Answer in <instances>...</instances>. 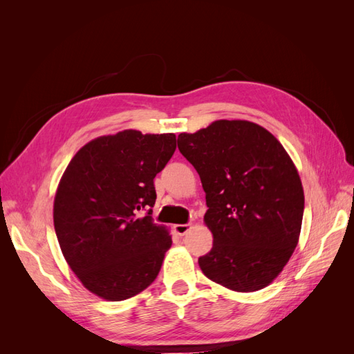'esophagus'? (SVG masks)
Listing matches in <instances>:
<instances>
[{
  "label": "esophagus",
  "mask_w": 354,
  "mask_h": 354,
  "mask_svg": "<svg viewBox=\"0 0 354 354\" xmlns=\"http://www.w3.org/2000/svg\"><path fill=\"white\" fill-rule=\"evenodd\" d=\"M190 229V224H174V232L177 234H180V236H183V234H186Z\"/></svg>",
  "instance_id": "1"
}]
</instances>
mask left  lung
Segmentation results:
<instances>
[{
  "label": "left lung",
  "mask_w": 354,
  "mask_h": 354,
  "mask_svg": "<svg viewBox=\"0 0 354 354\" xmlns=\"http://www.w3.org/2000/svg\"><path fill=\"white\" fill-rule=\"evenodd\" d=\"M205 190L212 248L199 257L208 279L238 292L273 282L295 250L304 192L294 162L266 128L220 120L177 138Z\"/></svg>",
  "instance_id": "left-lung-1"
}]
</instances>
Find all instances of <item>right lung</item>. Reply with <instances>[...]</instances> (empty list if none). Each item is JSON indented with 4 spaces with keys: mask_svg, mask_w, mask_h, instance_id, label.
I'll return each mask as SVG.
<instances>
[{
    "mask_svg": "<svg viewBox=\"0 0 354 354\" xmlns=\"http://www.w3.org/2000/svg\"><path fill=\"white\" fill-rule=\"evenodd\" d=\"M174 151V134L124 130L94 138L72 158L53 218L63 257L90 292L122 301L156 279L173 241L152 220L153 178Z\"/></svg>",
    "mask_w": 354,
    "mask_h": 354,
    "instance_id": "1",
    "label": "right lung"
}]
</instances>
